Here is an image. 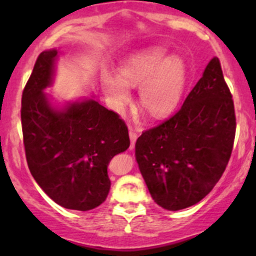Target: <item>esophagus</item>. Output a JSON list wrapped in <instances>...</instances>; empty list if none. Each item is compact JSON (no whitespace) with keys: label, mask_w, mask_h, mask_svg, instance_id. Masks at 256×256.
Wrapping results in <instances>:
<instances>
[{"label":"esophagus","mask_w":256,"mask_h":256,"mask_svg":"<svg viewBox=\"0 0 256 256\" xmlns=\"http://www.w3.org/2000/svg\"><path fill=\"white\" fill-rule=\"evenodd\" d=\"M128 135H130V140H131V148H134L136 140H138V131L135 130L134 128H128Z\"/></svg>","instance_id":"esophagus-1"}]
</instances>
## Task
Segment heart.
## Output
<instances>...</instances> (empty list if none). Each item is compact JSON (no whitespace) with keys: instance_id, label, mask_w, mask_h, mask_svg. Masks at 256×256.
Segmentation results:
<instances>
[{"instance_id":"obj_1","label":"heart","mask_w":256,"mask_h":256,"mask_svg":"<svg viewBox=\"0 0 256 256\" xmlns=\"http://www.w3.org/2000/svg\"><path fill=\"white\" fill-rule=\"evenodd\" d=\"M188 79L187 63L180 56H168L162 47L134 54L120 66L118 78L109 73L102 76L105 94L118 110L131 100L128 88H138L140 105L152 118L171 114L180 102Z\"/></svg>"}]
</instances>
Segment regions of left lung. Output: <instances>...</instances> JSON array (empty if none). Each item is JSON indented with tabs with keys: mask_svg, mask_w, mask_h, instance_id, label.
I'll return each mask as SVG.
<instances>
[{
	"mask_svg": "<svg viewBox=\"0 0 256 256\" xmlns=\"http://www.w3.org/2000/svg\"><path fill=\"white\" fill-rule=\"evenodd\" d=\"M236 128L232 92L213 58L180 109L136 141V161L152 200L168 210L202 200L226 171Z\"/></svg>",
	"mask_w": 256,
	"mask_h": 256,
	"instance_id": "obj_1",
	"label": "left lung"
}]
</instances>
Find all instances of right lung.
<instances>
[{"label":"right lung","instance_id":"add662e5","mask_svg":"<svg viewBox=\"0 0 256 256\" xmlns=\"http://www.w3.org/2000/svg\"><path fill=\"white\" fill-rule=\"evenodd\" d=\"M56 49L42 52L22 92L23 144L28 168L56 204L90 210L106 200L108 166L130 146L125 121L92 99L56 110L43 90L52 84Z\"/></svg>","mask_w":256,"mask_h":256}]
</instances>
